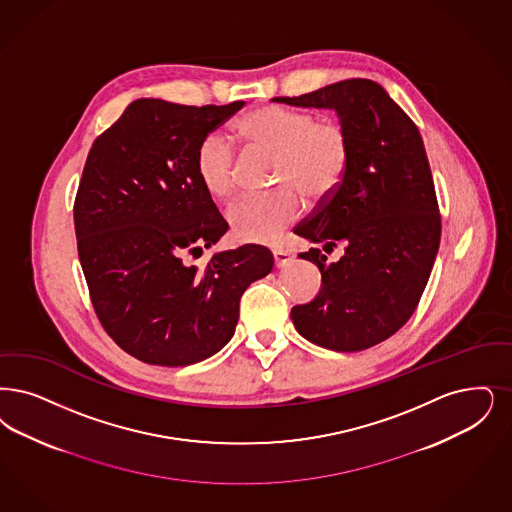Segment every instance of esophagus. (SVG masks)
<instances>
[{
	"mask_svg": "<svg viewBox=\"0 0 512 512\" xmlns=\"http://www.w3.org/2000/svg\"><path fill=\"white\" fill-rule=\"evenodd\" d=\"M272 255H274V263L278 268H284L293 261V253H289L286 249H274Z\"/></svg>",
	"mask_w": 512,
	"mask_h": 512,
	"instance_id": "1",
	"label": "esophagus"
}]
</instances>
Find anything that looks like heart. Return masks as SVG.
Listing matches in <instances>:
<instances>
[{
    "label": "heart",
    "mask_w": 512,
    "mask_h": 512,
    "mask_svg": "<svg viewBox=\"0 0 512 512\" xmlns=\"http://www.w3.org/2000/svg\"><path fill=\"white\" fill-rule=\"evenodd\" d=\"M234 135L251 146L278 154L274 183L268 194H247L226 209V223L242 242H276L303 213V196L328 202L341 188L350 165L347 129L335 120H316L307 110L265 104L234 123ZM234 146L219 133L198 144L194 167L207 196L226 198L234 188Z\"/></svg>",
    "instance_id": "heart-1"
}]
</instances>
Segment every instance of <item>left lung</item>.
<instances>
[{
    "label": "left lung",
    "instance_id": "obj_1",
    "mask_svg": "<svg viewBox=\"0 0 512 512\" xmlns=\"http://www.w3.org/2000/svg\"><path fill=\"white\" fill-rule=\"evenodd\" d=\"M274 103L331 108L347 129L350 165L341 188L297 228L337 263L310 247L301 253L322 272V287L291 308L295 329L318 347L358 352L402 328L429 282L440 246V213L417 125L371 80L331 83Z\"/></svg>",
    "mask_w": 512,
    "mask_h": 512
}]
</instances>
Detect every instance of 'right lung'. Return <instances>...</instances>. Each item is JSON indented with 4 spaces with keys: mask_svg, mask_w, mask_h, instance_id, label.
I'll list each match as a JSON object with an SVG mask.
<instances>
[{
    "mask_svg": "<svg viewBox=\"0 0 512 512\" xmlns=\"http://www.w3.org/2000/svg\"><path fill=\"white\" fill-rule=\"evenodd\" d=\"M244 104L137 99L89 150L74 204L80 263L106 333L144 364L181 368L217 354L242 293L274 266L255 244L219 251L204 268L183 263L228 230L194 156Z\"/></svg>",
    "mask_w": 512,
    "mask_h": 512,
    "instance_id": "right-lung-1",
    "label": "right lung"
}]
</instances>
